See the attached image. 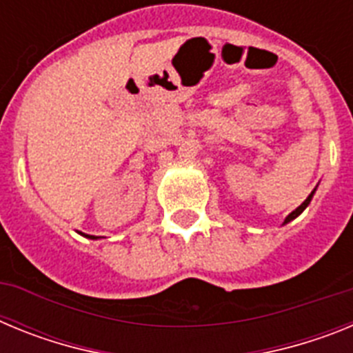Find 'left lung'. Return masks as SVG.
Listing matches in <instances>:
<instances>
[{"mask_svg":"<svg viewBox=\"0 0 353 353\" xmlns=\"http://www.w3.org/2000/svg\"><path fill=\"white\" fill-rule=\"evenodd\" d=\"M316 187H318V185H316ZM316 187H314L313 191H311V194L307 196V198H305V201L301 205V207H297V208H295V210L292 212V214L286 215V219H285V223H283V224H288L290 221H293V219H295V217H299V215H301L302 212H304L305 208H307V205H310V203H311V199H313V194H314V191H316Z\"/></svg>","mask_w":353,"mask_h":353,"instance_id":"left-lung-1","label":"left lung"}]
</instances>
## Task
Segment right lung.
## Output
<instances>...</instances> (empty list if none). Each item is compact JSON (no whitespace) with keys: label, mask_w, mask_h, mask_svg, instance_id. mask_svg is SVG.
I'll list each match as a JSON object with an SVG mask.
<instances>
[{"label":"right lung","mask_w":353,"mask_h":353,"mask_svg":"<svg viewBox=\"0 0 353 353\" xmlns=\"http://www.w3.org/2000/svg\"><path fill=\"white\" fill-rule=\"evenodd\" d=\"M83 236H86V239H92V240H97V239H101V236H95V235H84V233H81Z\"/></svg>","instance_id":"1"}]
</instances>
